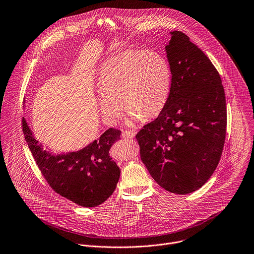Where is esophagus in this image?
Returning <instances> with one entry per match:
<instances>
[{"label": "esophagus", "mask_w": 254, "mask_h": 254, "mask_svg": "<svg viewBox=\"0 0 254 254\" xmlns=\"http://www.w3.org/2000/svg\"><path fill=\"white\" fill-rule=\"evenodd\" d=\"M135 136V131H130V130H126L123 131L122 137L124 138H133Z\"/></svg>", "instance_id": "34e87169"}]
</instances>
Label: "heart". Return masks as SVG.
<instances>
[{
    "mask_svg": "<svg viewBox=\"0 0 254 254\" xmlns=\"http://www.w3.org/2000/svg\"><path fill=\"white\" fill-rule=\"evenodd\" d=\"M172 84L168 61L153 50L129 49L109 58L99 72L97 99L103 120L116 124L127 112V124L149 120L165 107Z\"/></svg>",
    "mask_w": 254,
    "mask_h": 254,
    "instance_id": "obj_1",
    "label": "heart"
}]
</instances>
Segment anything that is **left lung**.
Here are the masks:
<instances>
[{"label":"left lung","mask_w":254,"mask_h":254,"mask_svg":"<svg viewBox=\"0 0 254 254\" xmlns=\"http://www.w3.org/2000/svg\"><path fill=\"white\" fill-rule=\"evenodd\" d=\"M172 73L168 101L136 134L155 182L178 195L201 188L216 170L227 130L226 95L208 56L182 31L165 46Z\"/></svg>","instance_id":"1"}]
</instances>
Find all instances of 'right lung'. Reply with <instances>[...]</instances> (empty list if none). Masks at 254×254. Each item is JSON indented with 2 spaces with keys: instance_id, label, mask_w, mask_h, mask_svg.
I'll return each instance as SVG.
<instances>
[{
  "instance_id": "right-lung-1",
  "label": "right lung",
  "mask_w": 254,
  "mask_h": 254,
  "mask_svg": "<svg viewBox=\"0 0 254 254\" xmlns=\"http://www.w3.org/2000/svg\"><path fill=\"white\" fill-rule=\"evenodd\" d=\"M22 130L40 172L57 194L81 207L92 208L114 193L121 169L109 151L121 138V130L111 127L84 148L58 154L43 148L24 118Z\"/></svg>"
}]
</instances>
